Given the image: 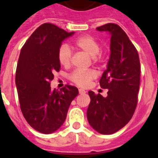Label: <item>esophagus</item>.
Here are the masks:
<instances>
[{"label":"esophagus","instance_id":"obj_1","mask_svg":"<svg viewBox=\"0 0 158 158\" xmlns=\"http://www.w3.org/2000/svg\"><path fill=\"white\" fill-rule=\"evenodd\" d=\"M78 91H79V93H80V94H85V93H86V92L82 89H79V90H78Z\"/></svg>","mask_w":158,"mask_h":158}]
</instances>
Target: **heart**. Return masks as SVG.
Masks as SVG:
<instances>
[{
    "instance_id": "heart-1",
    "label": "heart",
    "mask_w": 158,
    "mask_h": 158,
    "mask_svg": "<svg viewBox=\"0 0 158 158\" xmlns=\"http://www.w3.org/2000/svg\"><path fill=\"white\" fill-rule=\"evenodd\" d=\"M75 47L78 50L85 52L92 56L94 63H100L102 60L100 54V45L98 41L91 35H82L77 38L73 43ZM72 52L66 44H62L58 51V59L59 63L63 66H68L71 62ZM96 73L93 69L81 70L76 69L69 73L68 77L69 80L79 87H87L89 83L95 79Z\"/></svg>"
}]
</instances>
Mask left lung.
Returning a JSON list of instances; mask_svg holds the SVG:
<instances>
[{
    "instance_id": "left-lung-1",
    "label": "left lung",
    "mask_w": 158,
    "mask_h": 158,
    "mask_svg": "<svg viewBox=\"0 0 158 158\" xmlns=\"http://www.w3.org/2000/svg\"><path fill=\"white\" fill-rule=\"evenodd\" d=\"M111 35V54L100 81L107 96L89 91L87 110L90 126L103 135H111L128 123L138 104L140 85V61L138 51L118 25L107 23L96 27Z\"/></svg>"
}]
</instances>
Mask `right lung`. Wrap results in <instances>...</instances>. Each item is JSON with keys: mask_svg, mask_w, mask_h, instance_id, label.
I'll return each instance as SVG.
<instances>
[{"mask_svg": "<svg viewBox=\"0 0 158 158\" xmlns=\"http://www.w3.org/2000/svg\"><path fill=\"white\" fill-rule=\"evenodd\" d=\"M53 23L40 25L19 54L16 71L20 109L28 124L39 132L51 134L65 120L71 102L78 95L75 86L51 90L54 73L61 68L58 51L62 42L73 35Z\"/></svg>", "mask_w": 158, "mask_h": 158, "instance_id": "obj_1", "label": "right lung"}]
</instances>
